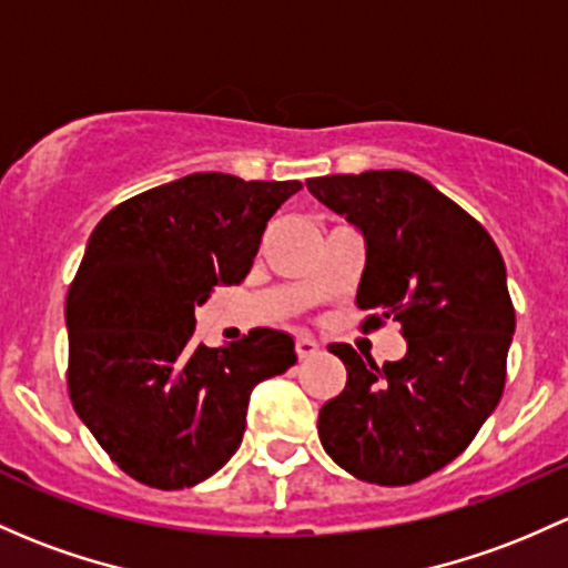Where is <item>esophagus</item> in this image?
I'll return each mask as SVG.
<instances>
[{
    "label": "esophagus",
    "mask_w": 568,
    "mask_h": 568,
    "mask_svg": "<svg viewBox=\"0 0 568 568\" xmlns=\"http://www.w3.org/2000/svg\"><path fill=\"white\" fill-rule=\"evenodd\" d=\"M296 354H300V359H310V356L321 354V345L315 343V337H310V334H300V337H296Z\"/></svg>",
    "instance_id": "34e87169"
}]
</instances>
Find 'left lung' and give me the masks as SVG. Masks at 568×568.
<instances>
[{
  "mask_svg": "<svg viewBox=\"0 0 568 568\" xmlns=\"http://www.w3.org/2000/svg\"><path fill=\"white\" fill-rule=\"evenodd\" d=\"M364 239L356 304L364 326L403 324V359L329 351L348 369L321 408L318 435L339 468L373 485H414L463 455L498 405L515 307L493 236L427 179L364 171L307 179Z\"/></svg>",
  "mask_w": 568,
  "mask_h": 568,
  "instance_id": "left-lung-1",
  "label": "left lung"
}]
</instances>
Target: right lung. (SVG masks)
Returning a JSON list of instances; mask_svg holds the SVG:
<instances>
[{"label": "right lung", "instance_id": "add662e5", "mask_svg": "<svg viewBox=\"0 0 568 568\" xmlns=\"http://www.w3.org/2000/svg\"><path fill=\"white\" fill-rule=\"evenodd\" d=\"M302 182L204 171L113 206L64 302L75 414L133 479L184 489L242 444L250 394L296 362L294 337L253 329L195 343V307L247 277L266 223Z\"/></svg>", "mask_w": 568, "mask_h": 568}]
</instances>
